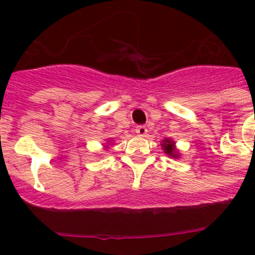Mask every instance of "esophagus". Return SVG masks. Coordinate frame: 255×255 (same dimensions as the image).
<instances>
[{
    "label": "esophagus",
    "mask_w": 255,
    "mask_h": 255,
    "mask_svg": "<svg viewBox=\"0 0 255 255\" xmlns=\"http://www.w3.org/2000/svg\"><path fill=\"white\" fill-rule=\"evenodd\" d=\"M135 131H136V134H138L139 136H145V135H147V132H148V130L144 125H139V126H136V128H135Z\"/></svg>",
    "instance_id": "1"
}]
</instances>
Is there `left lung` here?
<instances>
[{
  "instance_id": "obj_1",
  "label": "left lung",
  "mask_w": 255,
  "mask_h": 255,
  "mask_svg": "<svg viewBox=\"0 0 255 255\" xmlns=\"http://www.w3.org/2000/svg\"><path fill=\"white\" fill-rule=\"evenodd\" d=\"M162 148H163L164 153L170 155V157L179 158V153H177L176 148H175V143H173L171 139H164V140L162 141Z\"/></svg>"
}]
</instances>
